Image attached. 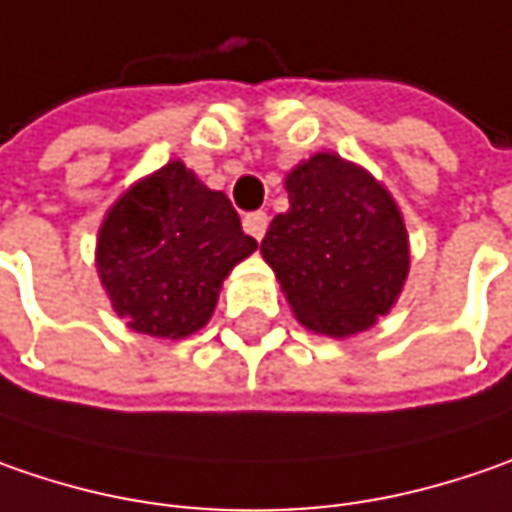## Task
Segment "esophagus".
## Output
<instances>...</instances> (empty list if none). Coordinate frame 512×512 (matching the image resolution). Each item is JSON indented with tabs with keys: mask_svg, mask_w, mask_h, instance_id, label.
<instances>
[{
	"mask_svg": "<svg viewBox=\"0 0 512 512\" xmlns=\"http://www.w3.org/2000/svg\"><path fill=\"white\" fill-rule=\"evenodd\" d=\"M243 229L252 234L255 240H263V234L269 229V214L266 212H252L243 217Z\"/></svg>",
	"mask_w": 512,
	"mask_h": 512,
	"instance_id": "1",
	"label": "esophagus"
}]
</instances>
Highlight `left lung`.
<instances>
[{
    "instance_id": "8db88e82",
    "label": "left lung",
    "mask_w": 512,
    "mask_h": 512,
    "mask_svg": "<svg viewBox=\"0 0 512 512\" xmlns=\"http://www.w3.org/2000/svg\"><path fill=\"white\" fill-rule=\"evenodd\" d=\"M292 209L260 243L286 300L309 329L346 338L395 303L407 269V229L395 200L364 168L315 154L289 177Z\"/></svg>"
}]
</instances>
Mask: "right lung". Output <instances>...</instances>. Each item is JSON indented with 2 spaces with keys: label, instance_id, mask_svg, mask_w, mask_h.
I'll return each instance as SVG.
<instances>
[{
  "label": "right lung",
  "instance_id": "add662e5",
  "mask_svg": "<svg viewBox=\"0 0 512 512\" xmlns=\"http://www.w3.org/2000/svg\"><path fill=\"white\" fill-rule=\"evenodd\" d=\"M257 249L223 191L168 163L117 200L100 229L97 269L134 332L186 338L212 318L234 263Z\"/></svg>",
  "mask_w": 512,
  "mask_h": 512
}]
</instances>
